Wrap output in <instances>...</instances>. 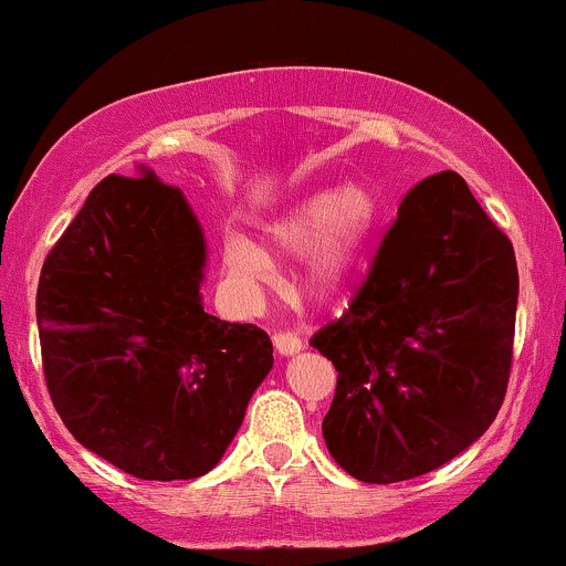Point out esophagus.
I'll return each mask as SVG.
<instances>
[{
  "label": "esophagus",
  "mask_w": 566,
  "mask_h": 566,
  "mask_svg": "<svg viewBox=\"0 0 566 566\" xmlns=\"http://www.w3.org/2000/svg\"><path fill=\"white\" fill-rule=\"evenodd\" d=\"M274 346L282 356H295L303 350V340H301V335H295V333H276Z\"/></svg>",
  "instance_id": "1"
}]
</instances>
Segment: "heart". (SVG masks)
<instances>
[{
    "instance_id": "obj_1",
    "label": "heart",
    "mask_w": 566,
    "mask_h": 566,
    "mask_svg": "<svg viewBox=\"0 0 566 566\" xmlns=\"http://www.w3.org/2000/svg\"><path fill=\"white\" fill-rule=\"evenodd\" d=\"M373 226L375 201L365 188H324L274 220L269 226V242L284 255H297L314 245L308 284L319 297H333L348 287L359 269ZM223 269L233 282L255 284L269 276L271 258L261 244L229 237L223 244Z\"/></svg>"
}]
</instances>
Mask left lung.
<instances>
[{"label":"left lung","instance_id":"obj_1","mask_svg":"<svg viewBox=\"0 0 566 566\" xmlns=\"http://www.w3.org/2000/svg\"><path fill=\"white\" fill-rule=\"evenodd\" d=\"M516 301L513 244L465 180L415 186L365 287L311 337L337 369L322 423L337 465L394 484L469 450L509 388Z\"/></svg>","mask_w":566,"mask_h":566}]
</instances>
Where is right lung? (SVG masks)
Returning <instances> with one entry per match:
<instances>
[{
	"mask_svg": "<svg viewBox=\"0 0 566 566\" xmlns=\"http://www.w3.org/2000/svg\"><path fill=\"white\" fill-rule=\"evenodd\" d=\"M207 242L184 191L108 175L42 265L50 399L84 450L146 482L205 476L274 367L255 324L201 303Z\"/></svg>",
	"mask_w": 566,
	"mask_h": 566,
	"instance_id": "right-lung-1",
	"label": "right lung"
}]
</instances>
